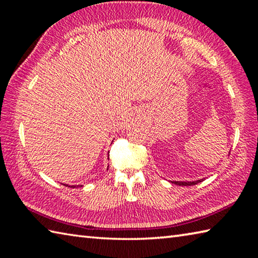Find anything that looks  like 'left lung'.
<instances>
[{"label": "left lung", "mask_w": 258, "mask_h": 258, "mask_svg": "<svg viewBox=\"0 0 258 258\" xmlns=\"http://www.w3.org/2000/svg\"><path fill=\"white\" fill-rule=\"evenodd\" d=\"M205 178H200V180H196V181H169L173 184H176V185H195V184H198L199 182L204 181Z\"/></svg>", "instance_id": "1"}]
</instances>
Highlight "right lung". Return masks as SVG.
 <instances>
[{
    "label": "right lung",
    "mask_w": 258,
    "mask_h": 258,
    "mask_svg": "<svg viewBox=\"0 0 258 258\" xmlns=\"http://www.w3.org/2000/svg\"><path fill=\"white\" fill-rule=\"evenodd\" d=\"M109 167V166H108ZM63 185H66V186H71V187H76V186H80V185H68V184H63Z\"/></svg>",
    "instance_id": "right-lung-1"
}]
</instances>
